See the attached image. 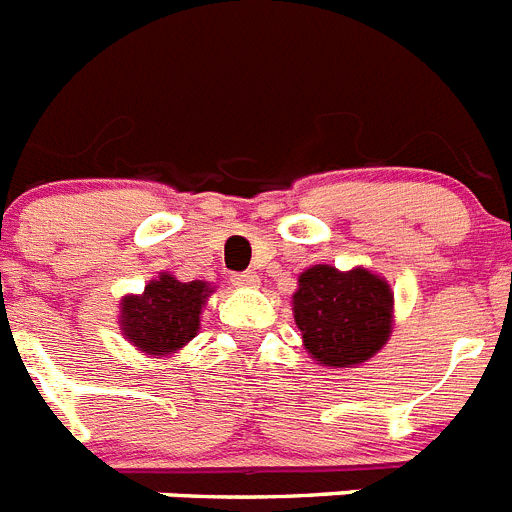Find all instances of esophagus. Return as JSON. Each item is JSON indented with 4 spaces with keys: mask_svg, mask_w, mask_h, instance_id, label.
<instances>
[{
    "mask_svg": "<svg viewBox=\"0 0 512 512\" xmlns=\"http://www.w3.org/2000/svg\"><path fill=\"white\" fill-rule=\"evenodd\" d=\"M230 282L238 284V287H256L259 284V274L256 271H241V274H233Z\"/></svg>",
    "mask_w": 512,
    "mask_h": 512,
    "instance_id": "esophagus-1",
    "label": "esophagus"
}]
</instances>
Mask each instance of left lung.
Masks as SVG:
<instances>
[{
  "label": "left lung",
  "instance_id": "obj_1",
  "mask_svg": "<svg viewBox=\"0 0 512 512\" xmlns=\"http://www.w3.org/2000/svg\"><path fill=\"white\" fill-rule=\"evenodd\" d=\"M292 310L307 351L323 366L361 364L390 336V287L366 269L343 274L312 266L300 277Z\"/></svg>",
  "mask_w": 512,
  "mask_h": 512
}]
</instances>
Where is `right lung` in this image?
I'll return each instance as SVG.
<instances>
[{"mask_svg":"<svg viewBox=\"0 0 512 512\" xmlns=\"http://www.w3.org/2000/svg\"><path fill=\"white\" fill-rule=\"evenodd\" d=\"M205 282H179L161 274L140 297L122 300V333L146 354H169L192 341L207 300Z\"/></svg>","mask_w":512,"mask_h":512,"instance_id":"1","label":"right lung"}]
</instances>
